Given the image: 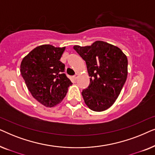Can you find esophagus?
I'll use <instances>...</instances> for the list:
<instances>
[{"mask_svg": "<svg viewBox=\"0 0 155 155\" xmlns=\"http://www.w3.org/2000/svg\"><path fill=\"white\" fill-rule=\"evenodd\" d=\"M73 78H74V79H75V80H77V78H78V74H77V73H76V74H75V75L73 76Z\"/></svg>", "mask_w": 155, "mask_h": 155, "instance_id": "1", "label": "esophagus"}]
</instances>
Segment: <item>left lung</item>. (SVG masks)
<instances>
[{
  "label": "left lung",
  "instance_id": "8db88e82",
  "mask_svg": "<svg viewBox=\"0 0 155 155\" xmlns=\"http://www.w3.org/2000/svg\"><path fill=\"white\" fill-rule=\"evenodd\" d=\"M85 61L90 84L82 90L86 105L94 111L109 109L118 98L128 75V59L117 46L102 41L91 46H74Z\"/></svg>",
  "mask_w": 155,
  "mask_h": 155
}]
</instances>
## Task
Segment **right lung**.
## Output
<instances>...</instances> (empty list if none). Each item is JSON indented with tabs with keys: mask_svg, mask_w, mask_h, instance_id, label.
<instances>
[{
	"mask_svg": "<svg viewBox=\"0 0 155 155\" xmlns=\"http://www.w3.org/2000/svg\"><path fill=\"white\" fill-rule=\"evenodd\" d=\"M65 47L45 44L36 47L22 59L20 72L28 90L35 99L47 107L64 99L72 82L61 62Z\"/></svg>",
	"mask_w": 155,
	"mask_h": 155,
	"instance_id": "add662e5",
	"label": "right lung"
}]
</instances>
